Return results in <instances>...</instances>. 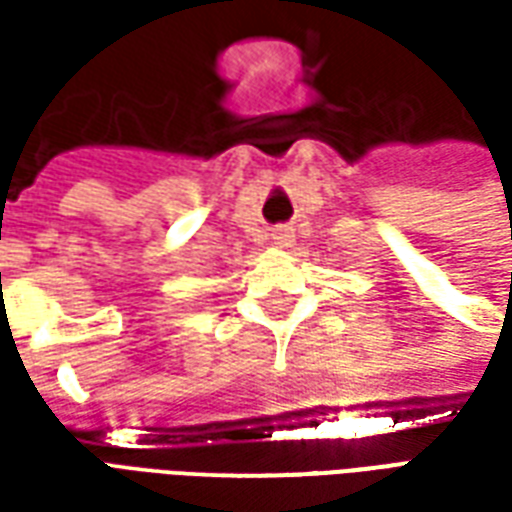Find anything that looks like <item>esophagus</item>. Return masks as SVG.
<instances>
[{"mask_svg": "<svg viewBox=\"0 0 512 512\" xmlns=\"http://www.w3.org/2000/svg\"><path fill=\"white\" fill-rule=\"evenodd\" d=\"M293 238H296V235H293L290 227H277V230H274V244L282 246V249L293 244Z\"/></svg>", "mask_w": 512, "mask_h": 512, "instance_id": "obj_1", "label": "esophagus"}]
</instances>
